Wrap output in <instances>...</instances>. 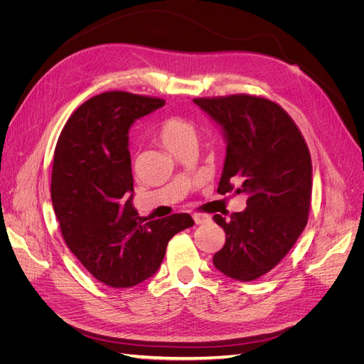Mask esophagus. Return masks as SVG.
Returning a JSON list of instances; mask_svg holds the SVG:
<instances>
[{
    "label": "esophagus",
    "instance_id": "1",
    "mask_svg": "<svg viewBox=\"0 0 364 364\" xmlns=\"http://www.w3.org/2000/svg\"><path fill=\"white\" fill-rule=\"evenodd\" d=\"M193 218H194L196 225H205L208 222H211V215H208L205 213H194Z\"/></svg>",
    "mask_w": 364,
    "mask_h": 364
}]
</instances>
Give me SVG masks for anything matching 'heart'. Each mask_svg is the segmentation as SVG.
<instances>
[{"label":"heart","mask_w":364,"mask_h":364,"mask_svg":"<svg viewBox=\"0 0 364 364\" xmlns=\"http://www.w3.org/2000/svg\"><path fill=\"white\" fill-rule=\"evenodd\" d=\"M158 139L165 149L178 155L185 147L196 146L197 130L182 117H168L158 127Z\"/></svg>","instance_id":"b5f03b06"}]
</instances>
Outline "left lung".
Wrapping results in <instances>:
<instances>
[{"label": "left lung", "mask_w": 364, "mask_h": 364, "mask_svg": "<svg viewBox=\"0 0 364 364\" xmlns=\"http://www.w3.org/2000/svg\"><path fill=\"white\" fill-rule=\"evenodd\" d=\"M223 127L228 153L218 194L245 193L247 206L213 218L226 243L213 262L226 277L253 281L278 266L302 234L311 208V156L293 118L250 94L194 98Z\"/></svg>", "instance_id": "8db88e82"}]
</instances>
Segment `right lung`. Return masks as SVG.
<instances>
[{
    "instance_id": "right-lung-1",
    "label": "right lung",
    "mask_w": 364,
    "mask_h": 364,
    "mask_svg": "<svg viewBox=\"0 0 364 364\" xmlns=\"http://www.w3.org/2000/svg\"><path fill=\"white\" fill-rule=\"evenodd\" d=\"M164 105L126 91L94 95L73 112L54 149L51 200L62 237L83 267L112 289L150 278L168 241L194 225L185 213L139 217L127 199L134 191L129 127Z\"/></svg>"
}]
</instances>
